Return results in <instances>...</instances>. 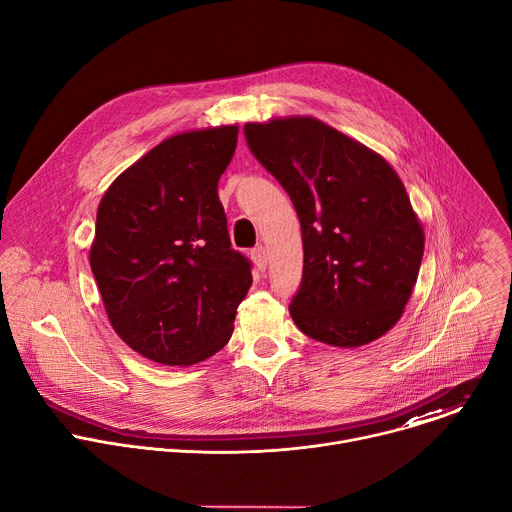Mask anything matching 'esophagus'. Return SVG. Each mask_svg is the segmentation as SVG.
I'll use <instances>...</instances> for the list:
<instances>
[{
  "label": "esophagus",
  "instance_id": "34e87169",
  "mask_svg": "<svg viewBox=\"0 0 512 512\" xmlns=\"http://www.w3.org/2000/svg\"><path fill=\"white\" fill-rule=\"evenodd\" d=\"M251 259H253V263H255V267L259 269V271H265L267 269V249L265 247H255L253 251H251Z\"/></svg>",
  "mask_w": 512,
  "mask_h": 512
}]
</instances>
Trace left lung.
Masks as SVG:
<instances>
[{
  "mask_svg": "<svg viewBox=\"0 0 512 512\" xmlns=\"http://www.w3.org/2000/svg\"><path fill=\"white\" fill-rule=\"evenodd\" d=\"M245 137L300 218L304 275L289 304L296 326L338 348L387 334L405 312L425 247L393 166L308 115L245 123Z\"/></svg>",
  "mask_w": 512,
  "mask_h": 512,
  "instance_id": "left-lung-1",
  "label": "left lung"
}]
</instances>
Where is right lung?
Wrapping results in <instances>:
<instances>
[{
	"label": "right lung",
	"mask_w": 512,
	"mask_h": 512,
	"mask_svg": "<svg viewBox=\"0 0 512 512\" xmlns=\"http://www.w3.org/2000/svg\"><path fill=\"white\" fill-rule=\"evenodd\" d=\"M237 135L239 125L176 133L99 202L89 261L107 318L129 348L168 367L221 350L253 283L216 190Z\"/></svg>",
	"instance_id": "add662e5"
}]
</instances>
